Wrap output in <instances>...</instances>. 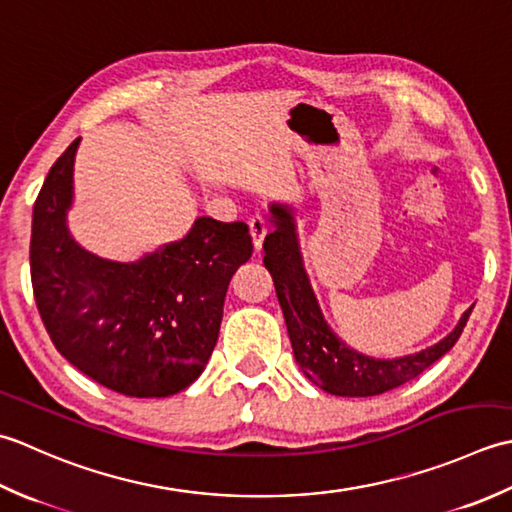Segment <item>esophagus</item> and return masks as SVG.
Masks as SVG:
<instances>
[{
  "label": "esophagus",
  "instance_id": "1",
  "mask_svg": "<svg viewBox=\"0 0 512 512\" xmlns=\"http://www.w3.org/2000/svg\"><path fill=\"white\" fill-rule=\"evenodd\" d=\"M267 229H269V223L265 221V216H260V214H254L252 218H249V232H252V238H254V247L258 249H263V241H265V236H267Z\"/></svg>",
  "mask_w": 512,
  "mask_h": 512
}]
</instances>
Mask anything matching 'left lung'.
I'll use <instances>...</instances> for the list:
<instances>
[{
  "instance_id": "left-lung-1",
  "label": "left lung",
  "mask_w": 512,
  "mask_h": 512,
  "mask_svg": "<svg viewBox=\"0 0 512 512\" xmlns=\"http://www.w3.org/2000/svg\"><path fill=\"white\" fill-rule=\"evenodd\" d=\"M271 216H274V229L265 236L263 263L274 278L296 362L320 389L344 398H369V395L387 393L417 378L460 340L473 307L444 340L413 356L375 360L353 351L336 338L320 314L318 300L302 267L294 218L283 205H271Z\"/></svg>"
}]
</instances>
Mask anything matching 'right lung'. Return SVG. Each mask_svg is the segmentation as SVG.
Instances as JSON below:
<instances>
[{
    "label": "right lung",
    "instance_id": "obj_1",
    "mask_svg": "<svg viewBox=\"0 0 512 512\" xmlns=\"http://www.w3.org/2000/svg\"><path fill=\"white\" fill-rule=\"evenodd\" d=\"M52 165L33 207L30 278L48 336L72 367L128 398H168L210 360L234 271L252 258L245 223L196 218L190 234L137 263H112L72 241V163Z\"/></svg>",
    "mask_w": 512,
    "mask_h": 512
}]
</instances>
